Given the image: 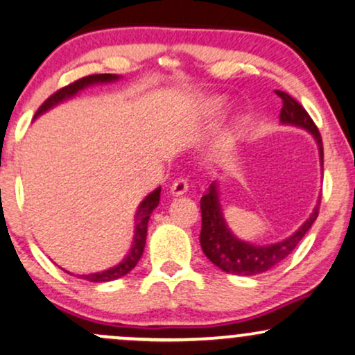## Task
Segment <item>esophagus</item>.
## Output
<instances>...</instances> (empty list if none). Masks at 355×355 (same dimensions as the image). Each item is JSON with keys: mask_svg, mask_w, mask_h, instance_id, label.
Returning <instances> with one entry per match:
<instances>
[{"mask_svg": "<svg viewBox=\"0 0 355 355\" xmlns=\"http://www.w3.org/2000/svg\"><path fill=\"white\" fill-rule=\"evenodd\" d=\"M187 193V182L186 179H176L171 186V194L173 196H182Z\"/></svg>", "mask_w": 355, "mask_h": 355, "instance_id": "1", "label": "esophagus"}]
</instances>
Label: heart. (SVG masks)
Segmentation results:
<instances>
[{"mask_svg": "<svg viewBox=\"0 0 355 355\" xmlns=\"http://www.w3.org/2000/svg\"><path fill=\"white\" fill-rule=\"evenodd\" d=\"M224 104H226V101H224L223 96H214V98H211L209 101L206 103V106H204L202 118L204 119H212L214 116H218L219 112L223 111Z\"/></svg>", "mask_w": 355, "mask_h": 355, "instance_id": "b5f03b06", "label": "heart"}]
</instances>
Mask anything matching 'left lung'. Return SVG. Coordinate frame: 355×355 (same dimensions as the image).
Masks as SVG:
<instances>
[{"mask_svg":"<svg viewBox=\"0 0 355 355\" xmlns=\"http://www.w3.org/2000/svg\"><path fill=\"white\" fill-rule=\"evenodd\" d=\"M276 94L282 99V110L281 116H279L281 123L306 129L307 132H311L315 143H318L320 166H322V139H320V132L315 128L314 121L311 119V116L307 114V111L304 110L301 104L284 93V91H276ZM319 204L320 201L315 204L309 219L293 236L274 244L257 245L241 241L239 237L232 234V231L229 229L226 220H224L223 206H220L219 201L218 182L214 181L209 186V189H207V193L201 198L202 227L201 236H199L201 248L207 259L214 266H218L219 269H223L224 272L236 274V276H256V274L266 272V270L277 266L281 261H284L294 251L295 245L301 243L302 237L309 231L314 220L318 219Z\"/></svg>","mask_w":355,"mask_h":355,"instance_id":"8db88e82","label":"left lung"}]
</instances>
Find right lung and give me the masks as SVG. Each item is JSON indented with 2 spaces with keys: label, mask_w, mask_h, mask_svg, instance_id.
<instances>
[{
  "label": "right lung",
  "mask_w": 355,
  "mask_h": 355,
  "mask_svg": "<svg viewBox=\"0 0 355 355\" xmlns=\"http://www.w3.org/2000/svg\"><path fill=\"white\" fill-rule=\"evenodd\" d=\"M118 79H119L118 74H91V76L78 79V81H74L73 85L62 87V89L56 91L53 96H49V98L41 104L40 110L36 111L35 118L44 114L46 111L53 110V107L58 106V104L74 98L79 91L86 89V87L94 86V85H106V83H114L118 81ZM159 194H161V187H157V189H154L151 194L146 196L143 201H141L139 206H137L136 214H135V237H132V245L131 249H129L128 256L124 257L119 264H116L114 268L101 270V272L79 274L78 277L86 279V281H91V282H110L126 276L129 270L136 268L137 261L141 259V256H143V251H144L146 234H148V220L151 218L153 211L157 207V204H159ZM66 272H68V270H66ZM71 276H73V274H71Z\"/></svg>",
  "instance_id": "add662e5"
}]
</instances>
